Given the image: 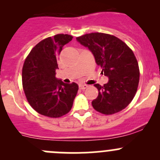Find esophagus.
<instances>
[{
	"mask_svg": "<svg viewBox=\"0 0 160 160\" xmlns=\"http://www.w3.org/2000/svg\"><path fill=\"white\" fill-rule=\"evenodd\" d=\"M79 87H80V88L81 90H85L86 88H88V85H87V84H80V85H79Z\"/></svg>",
	"mask_w": 160,
	"mask_h": 160,
	"instance_id": "obj_1",
	"label": "esophagus"
}]
</instances>
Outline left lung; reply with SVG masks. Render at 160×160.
<instances>
[{
  "mask_svg": "<svg viewBox=\"0 0 160 160\" xmlns=\"http://www.w3.org/2000/svg\"><path fill=\"white\" fill-rule=\"evenodd\" d=\"M77 40L93 53L109 79L103 87L94 85L99 93L92 101L93 108L104 114L123 110L135 97L139 82L138 64L132 50L118 38L105 33L86 34Z\"/></svg>",
  "mask_w": 160,
  "mask_h": 160,
  "instance_id": "1",
  "label": "left lung"
}]
</instances>
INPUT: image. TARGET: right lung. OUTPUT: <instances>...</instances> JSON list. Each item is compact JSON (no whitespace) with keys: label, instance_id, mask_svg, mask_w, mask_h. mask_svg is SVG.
<instances>
[{"label":"right lung","instance_id":"1","mask_svg":"<svg viewBox=\"0 0 160 160\" xmlns=\"http://www.w3.org/2000/svg\"><path fill=\"white\" fill-rule=\"evenodd\" d=\"M72 35L58 34L38 42L31 50L22 68V84L32 108L40 114L59 118L72 108L79 87L56 77V56Z\"/></svg>","mask_w":160,"mask_h":160}]
</instances>
